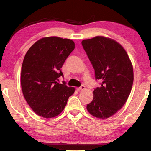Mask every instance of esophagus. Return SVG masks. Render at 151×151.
I'll use <instances>...</instances> for the list:
<instances>
[{
	"instance_id": "34e87169",
	"label": "esophagus",
	"mask_w": 151,
	"mask_h": 151,
	"mask_svg": "<svg viewBox=\"0 0 151 151\" xmlns=\"http://www.w3.org/2000/svg\"><path fill=\"white\" fill-rule=\"evenodd\" d=\"M84 89H85V85H81L80 87H78L77 88V90L79 91H82V90H84Z\"/></svg>"
}]
</instances>
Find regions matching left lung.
Returning a JSON list of instances; mask_svg holds the SVG:
<instances>
[{
	"mask_svg": "<svg viewBox=\"0 0 151 151\" xmlns=\"http://www.w3.org/2000/svg\"><path fill=\"white\" fill-rule=\"evenodd\" d=\"M82 45L93 65L101 86L94 88L93 101L86 106L92 115L111 117L121 109L131 93L133 68L129 56L115 40L104 37L83 40Z\"/></svg>",
	"mask_w": 151,
	"mask_h": 151,
	"instance_id": "obj_1",
	"label": "left lung"
}]
</instances>
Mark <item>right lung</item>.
<instances>
[{
    "label": "right lung",
    "mask_w": 151,
    "mask_h": 151,
    "mask_svg": "<svg viewBox=\"0 0 151 151\" xmlns=\"http://www.w3.org/2000/svg\"><path fill=\"white\" fill-rule=\"evenodd\" d=\"M75 49V42L68 39L52 37L38 40L24 56L20 83L24 99L36 114L53 118L62 112L68 99L75 93L66 83L61 68Z\"/></svg>",
    "instance_id": "obj_1"
}]
</instances>
